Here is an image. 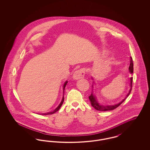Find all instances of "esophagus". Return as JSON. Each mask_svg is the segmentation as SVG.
Here are the masks:
<instances>
[{
	"mask_svg": "<svg viewBox=\"0 0 150 150\" xmlns=\"http://www.w3.org/2000/svg\"><path fill=\"white\" fill-rule=\"evenodd\" d=\"M85 75V70L83 69H79L78 70L74 72L73 74V78L75 80H78L83 78Z\"/></svg>",
	"mask_w": 150,
	"mask_h": 150,
	"instance_id": "obj_1",
	"label": "esophagus"
}]
</instances>
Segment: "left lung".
Segmentation results:
<instances>
[{
    "label": "left lung",
    "mask_w": 150,
    "mask_h": 150,
    "mask_svg": "<svg viewBox=\"0 0 150 150\" xmlns=\"http://www.w3.org/2000/svg\"><path fill=\"white\" fill-rule=\"evenodd\" d=\"M129 71L130 72V73L132 74L133 72V61H132V57H130V66L129 67ZM92 79L94 80V79L92 77ZM130 83H129V86H130V89L129 91V92L126 97L121 100V102H120L118 103L115 104L114 105H100V103L98 102V100L97 99V97L95 95V93H93V90L94 89V86L95 84V82L93 81V84H92V92L91 95L89 97V99L91 103L92 106H93L96 110H98V111H110V110H114L115 108H117L118 106H119L121 103L125 100L128 97L129 95L130 94V92L132 91V81H133V78L131 77L130 79Z\"/></svg>",
    "instance_id": "8db88e82"
}]
</instances>
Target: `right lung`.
<instances>
[{
  "label": "right lung",
  "instance_id": "right-lung-1",
  "mask_svg": "<svg viewBox=\"0 0 150 150\" xmlns=\"http://www.w3.org/2000/svg\"><path fill=\"white\" fill-rule=\"evenodd\" d=\"M67 83H68V81H66L65 82H64V84L63 85V93H64V94H63V97H62V100H61V103H59V105L57 106V108H56V109H54L53 111H50V112H47V113H44V114H40L43 115H50V114H54V113H55V112H56L57 111H58L59 110V108H61V106L62 105V104H63V102H64V88H65V87H66V86L67 85Z\"/></svg>",
  "mask_w": 150,
  "mask_h": 150
}]
</instances>
